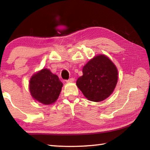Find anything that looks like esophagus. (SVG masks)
I'll return each mask as SVG.
<instances>
[{"label":"esophagus","mask_w":150,"mask_h":150,"mask_svg":"<svg viewBox=\"0 0 150 150\" xmlns=\"http://www.w3.org/2000/svg\"><path fill=\"white\" fill-rule=\"evenodd\" d=\"M66 81H67V83H71V82H73V81H74V78H70L69 79H68V80H67Z\"/></svg>","instance_id":"34e87169"}]
</instances>
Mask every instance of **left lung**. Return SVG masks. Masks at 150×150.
Returning <instances> with one entry per match:
<instances>
[{
    "mask_svg": "<svg viewBox=\"0 0 150 150\" xmlns=\"http://www.w3.org/2000/svg\"><path fill=\"white\" fill-rule=\"evenodd\" d=\"M118 81V70L105 55H96L83 68V75L76 82L88 100L100 102L108 98Z\"/></svg>",
    "mask_w": 150,
    "mask_h": 150,
    "instance_id": "8db88e82",
    "label": "left lung"
}]
</instances>
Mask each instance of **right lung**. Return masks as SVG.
Instances as JSON below:
<instances>
[{"label":"right lung","mask_w":150,"mask_h":150,"mask_svg":"<svg viewBox=\"0 0 150 150\" xmlns=\"http://www.w3.org/2000/svg\"><path fill=\"white\" fill-rule=\"evenodd\" d=\"M63 83L58 76L43 69L30 79L29 90L35 100L45 105L55 103L59 97Z\"/></svg>","instance_id":"add662e5"}]
</instances>
